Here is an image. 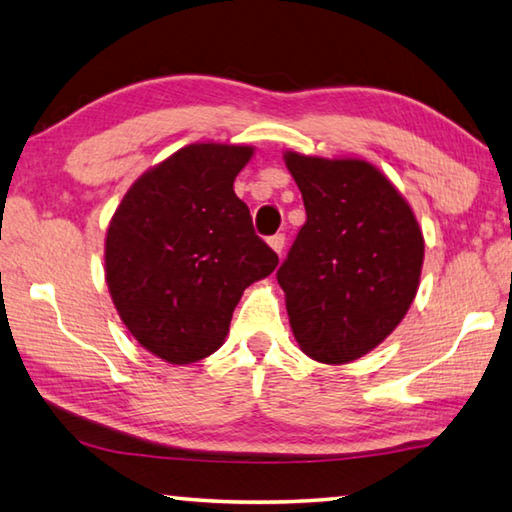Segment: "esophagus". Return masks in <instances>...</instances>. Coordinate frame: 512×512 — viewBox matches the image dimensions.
I'll return each instance as SVG.
<instances>
[{
  "label": "esophagus",
  "mask_w": 512,
  "mask_h": 512,
  "mask_svg": "<svg viewBox=\"0 0 512 512\" xmlns=\"http://www.w3.org/2000/svg\"><path fill=\"white\" fill-rule=\"evenodd\" d=\"M267 245H270L276 254H283V247H285V236L283 233H276V236H272V238H267Z\"/></svg>",
  "instance_id": "34e87169"
}]
</instances>
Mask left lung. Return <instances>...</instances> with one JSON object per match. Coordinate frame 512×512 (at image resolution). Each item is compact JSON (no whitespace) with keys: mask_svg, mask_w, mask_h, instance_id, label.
<instances>
[{"mask_svg":"<svg viewBox=\"0 0 512 512\" xmlns=\"http://www.w3.org/2000/svg\"><path fill=\"white\" fill-rule=\"evenodd\" d=\"M306 224L276 274L310 360L348 364L380 346L416 299L425 238L389 177L360 157L285 150Z\"/></svg>","mask_w":512,"mask_h":512,"instance_id":"left-lung-1","label":"left lung"}]
</instances>
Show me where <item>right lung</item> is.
Wrapping results in <instances>:
<instances>
[{
  "instance_id": "right-lung-1",
  "label": "right lung",
  "mask_w": 512,
  "mask_h": 512,
  "mask_svg": "<svg viewBox=\"0 0 512 512\" xmlns=\"http://www.w3.org/2000/svg\"><path fill=\"white\" fill-rule=\"evenodd\" d=\"M254 150L188 143L134 179L107 224L114 308L130 335L168 364L218 351L242 292L279 265L233 193Z\"/></svg>"
}]
</instances>
